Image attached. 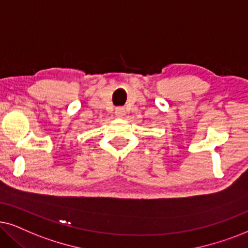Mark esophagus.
<instances>
[{
  "instance_id": "esophagus-1",
  "label": "esophagus",
  "mask_w": 248,
  "mask_h": 248,
  "mask_svg": "<svg viewBox=\"0 0 248 248\" xmlns=\"http://www.w3.org/2000/svg\"><path fill=\"white\" fill-rule=\"evenodd\" d=\"M115 115H117L118 118H122L124 115H126V111H124V108H118L117 111H115Z\"/></svg>"
}]
</instances>
